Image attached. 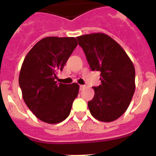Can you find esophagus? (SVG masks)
I'll return each mask as SVG.
<instances>
[{
    "label": "esophagus",
    "mask_w": 156,
    "mask_h": 156,
    "mask_svg": "<svg viewBox=\"0 0 156 156\" xmlns=\"http://www.w3.org/2000/svg\"><path fill=\"white\" fill-rule=\"evenodd\" d=\"M85 87V85H80V90H82Z\"/></svg>",
    "instance_id": "34e87169"
}]
</instances>
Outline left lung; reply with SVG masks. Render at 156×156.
I'll return each mask as SVG.
<instances>
[{"mask_svg": "<svg viewBox=\"0 0 156 156\" xmlns=\"http://www.w3.org/2000/svg\"><path fill=\"white\" fill-rule=\"evenodd\" d=\"M92 71L101 72V84L94 87L88 101L90 113L99 121L112 122L127 109L135 90V69L122 47L109 36L91 34L76 37Z\"/></svg>", "mask_w": 156, "mask_h": 156, "instance_id": "8db88e82", "label": "left lung"}]
</instances>
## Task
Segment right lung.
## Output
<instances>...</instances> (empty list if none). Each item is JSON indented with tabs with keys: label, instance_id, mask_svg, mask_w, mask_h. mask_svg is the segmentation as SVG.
I'll return each mask as SVG.
<instances>
[{
	"label": "right lung",
	"instance_id": "obj_1",
	"mask_svg": "<svg viewBox=\"0 0 156 156\" xmlns=\"http://www.w3.org/2000/svg\"><path fill=\"white\" fill-rule=\"evenodd\" d=\"M77 44L74 37H45L23 61L19 78L23 100L43 122L55 124L69 115L79 85L64 84L55 80Z\"/></svg>",
	"mask_w": 156,
	"mask_h": 156
}]
</instances>
